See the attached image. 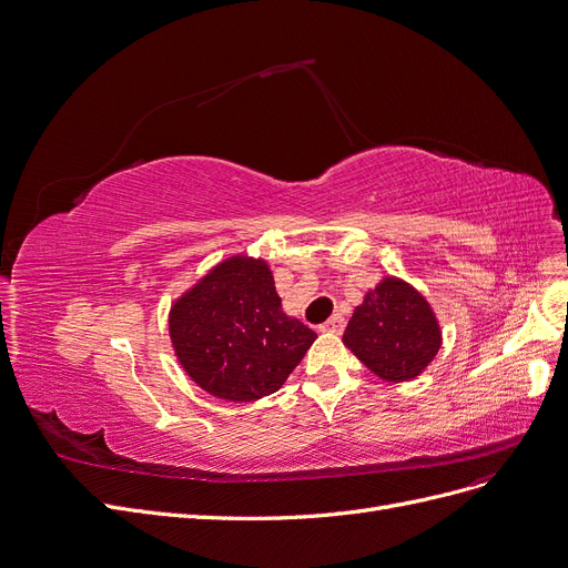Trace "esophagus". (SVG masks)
Segmentation results:
<instances>
[{
    "mask_svg": "<svg viewBox=\"0 0 568 568\" xmlns=\"http://www.w3.org/2000/svg\"><path fill=\"white\" fill-rule=\"evenodd\" d=\"M344 325H346V321H344V316H339V313H334V316L329 318V321H325L318 329L321 332H332V334H339L342 329H344Z\"/></svg>",
    "mask_w": 568,
    "mask_h": 568,
    "instance_id": "obj_1",
    "label": "esophagus"
}]
</instances>
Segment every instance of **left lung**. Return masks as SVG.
<instances>
[{"label":"left lung","mask_w":568,"mask_h":568,"mask_svg":"<svg viewBox=\"0 0 568 568\" xmlns=\"http://www.w3.org/2000/svg\"><path fill=\"white\" fill-rule=\"evenodd\" d=\"M344 344L382 379L407 382L435 358L439 327L428 302L416 290L386 278L355 308Z\"/></svg>","instance_id":"left-lung-1"}]
</instances>
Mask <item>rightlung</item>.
Masks as SVG:
<instances>
[{
    "mask_svg": "<svg viewBox=\"0 0 568 568\" xmlns=\"http://www.w3.org/2000/svg\"><path fill=\"white\" fill-rule=\"evenodd\" d=\"M171 339L203 390L250 403L285 384L316 332L285 316L264 262L231 257L173 306Z\"/></svg>",
    "mask_w": 568,
    "mask_h": 568,
    "instance_id": "right-lung-1",
    "label": "right lung"
}]
</instances>
